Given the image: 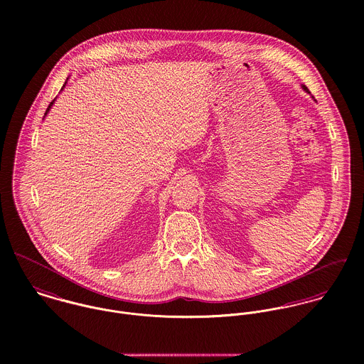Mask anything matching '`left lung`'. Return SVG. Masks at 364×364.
<instances>
[{
    "label": "left lung",
    "mask_w": 364,
    "mask_h": 364,
    "mask_svg": "<svg viewBox=\"0 0 364 364\" xmlns=\"http://www.w3.org/2000/svg\"><path fill=\"white\" fill-rule=\"evenodd\" d=\"M304 90H306V91H307V92H309V88H307V87H304Z\"/></svg>",
    "instance_id": "1"
}]
</instances>
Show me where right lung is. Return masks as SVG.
<instances>
[{"label":"right lung","instance_id":"obj_1","mask_svg":"<svg viewBox=\"0 0 364 364\" xmlns=\"http://www.w3.org/2000/svg\"><path fill=\"white\" fill-rule=\"evenodd\" d=\"M53 102H54V101H52V102H50V105H49V106H48V109H46V113H48V112H49V109H50V107H52ZM46 113H45V114H46Z\"/></svg>","mask_w":364,"mask_h":364}]
</instances>
